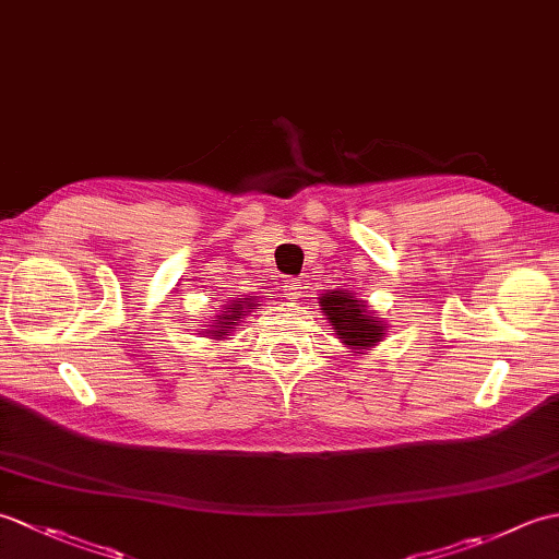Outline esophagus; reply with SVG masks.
<instances>
[{"label":"esophagus","mask_w":559,"mask_h":559,"mask_svg":"<svg viewBox=\"0 0 559 559\" xmlns=\"http://www.w3.org/2000/svg\"><path fill=\"white\" fill-rule=\"evenodd\" d=\"M302 290H305V286H302L300 278H286V281H283V298H286V300H290V302L300 300L302 298Z\"/></svg>","instance_id":"34e87169"}]
</instances>
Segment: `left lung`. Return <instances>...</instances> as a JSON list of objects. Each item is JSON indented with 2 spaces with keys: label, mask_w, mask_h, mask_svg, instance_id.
I'll return each mask as SVG.
<instances>
[{
  "label": "left lung",
  "mask_w": 559,
  "mask_h": 559,
  "mask_svg": "<svg viewBox=\"0 0 559 559\" xmlns=\"http://www.w3.org/2000/svg\"><path fill=\"white\" fill-rule=\"evenodd\" d=\"M319 310L329 319V326L336 331L343 346L350 353L372 350L384 341L386 322L377 317L370 305L360 300L353 290H326L319 295Z\"/></svg>",
  "instance_id": "obj_1"
}]
</instances>
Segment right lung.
<instances>
[{"instance_id":"add662e5","label":"right lung","mask_w":559,"mask_h":559,"mask_svg":"<svg viewBox=\"0 0 559 559\" xmlns=\"http://www.w3.org/2000/svg\"><path fill=\"white\" fill-rule=\"evenodd\" d=\"M254 310H259L257 295H247V298L237 295V298L228 300V305L221 307L218 314H213V319L211 322H206V329L201 331V334H206L213 341L228 338V336H233V331L240 326L242 319Z\"/></svg>"}]
</instances>
